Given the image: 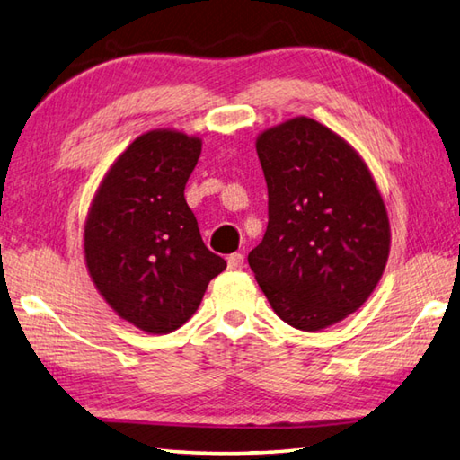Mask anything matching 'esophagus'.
I'll return each instance as SVG.
<instances>
[{
    "mask_svg": "<svg viewBox=\"0 0 460 460\" xmlns=\"http://www.w3.org/2000/svg\"><path fill=\"white\" fill-rule=\"evenodd\" d=\"M227 263H229V270H241V267L245 265V255L243 253H231L227 257Z\"/></svg>",
    "mask_w": 460,
    "mask_h": 460,
    "instance_id": "34e87169",
    "label": "esophagus"
}]
</instances>
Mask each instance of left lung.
Instances as JSON below:
<instances>
[{
    "label": "left lung",
    "instance_id": "left-lung-1",
    "mask_svg": "<svg viewBox=\"0 0 460 460\" xmlns=\"http://www.w3.org/2000/svg\"><path fill=\"white\" fill-rule=\"evenodd\" d=\"M267 231L247 261L283 322L315 332L354 314L384 273L390 225L368 166L305 116L265 130Z\"/></svg>",
    "mask_w": 460,
    "mask_h": 460
}]
</instances>
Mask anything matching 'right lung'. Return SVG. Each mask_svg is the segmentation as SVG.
I'll return each instance as SVG.
<instances>
[{"mask_svg":"<svg viewBox=\"0 0 460 460\" xmlns=\"http://www.w3.org/2000/svg\"><path fill=\"white\" fill-rule=\"evenodd\" d=\"M199 155L201 138L177 130L138 137L106 172L86 219L92 281L122 320L148 333L181 328L227 267L205 247L185 201Z\"/></svg>","mask_w":460,"mask_h":460,"instance_id":"add662e5","label":"right lung"}]
</instances>
